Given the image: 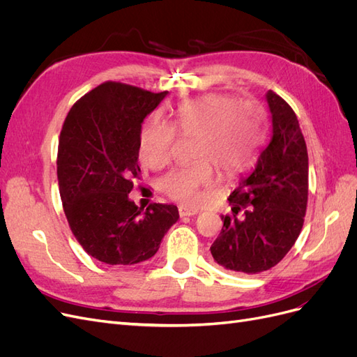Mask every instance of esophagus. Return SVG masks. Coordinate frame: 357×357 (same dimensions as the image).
I'll return each instance as SVG.
<instances>
[{
  "label": "esophagus",
  "instance_id": "esophagus-1",
  "mask_svg": "<svg viewBox=\"0 0 357 357\" xmlns=\"http://www.w3.org/2000/svg\"><path fill=\"white\" fill-rule=\"evenodd\" d=\"M178 214H180V218H186V215H195V214H198V210L197 208L180 207L178 208Z\"/></svg>",
  "mask_w": 357,
  "mask_h": 357
}]
</instances>
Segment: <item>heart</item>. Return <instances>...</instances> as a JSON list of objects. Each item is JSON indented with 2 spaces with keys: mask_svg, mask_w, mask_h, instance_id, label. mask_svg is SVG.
I'll use <instances>...</instances> for the list:
<instances>
[{
  "mask_svg": "<svg viewBox=\"0 0 357 357\" xmlns=\"http://www.w3.org/2000/svg\"><path fill=\"white\" fill-rule=\"evenodd\" d=\"M264 114L253 101H236L228 93H208L181 104L174 126L153 121L139 138V159L150 168L171 160L177 142L195 137L192 155L197 160L160 177L158 188L172 201L195 205L201 190L213 186V164L226 176H234L252 164L262 144Z\"/></svg>",
  "mask_w": 357,
  "mask_h": 357,
  "instance_id": "1",
  "label": "heart"
}]
</instances>
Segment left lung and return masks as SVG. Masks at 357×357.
Returning a JSON list of instances; mask_svg holds the SVG:
<instances>
[{
  "mask_svg": "<svg viewBox=\"0 0 357 357\" xmlns=\"http://www.w3.org/2000/svg\"><path fill=\"white\" fill-rule=\"evenodd\" d=\"M273 137L256 169L228 198L229 214L210 250L214 261L241 274L275 266L298 240L308 202V153L294 109L266 93Z\"/></svg>",
  "mask_w": 357,
  "mask_h": 357,
  "instance_id": "left-lung-1",
  "label": "left lung"
}]
</instances>
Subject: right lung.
I'll return each mask as SVG.
<instances>
[{"mask_svg":"<svg viewBox=\"0 0 357 357\" xmlns=\"http://www.w3.org/2000/svg\"><path fill=\"white\" fill-rule=\"evenodd\" d=\"M167 93L104 82L75 101L63 121L56 158L63 213L75 240L100 262L146 261L178 219L174 205L155 202L143 210L128 199L142 176V123Z\"/></svg>","mask_w":357,"mask_h":357,"instance_id":"1","label":"right lung"}]
</instances>
